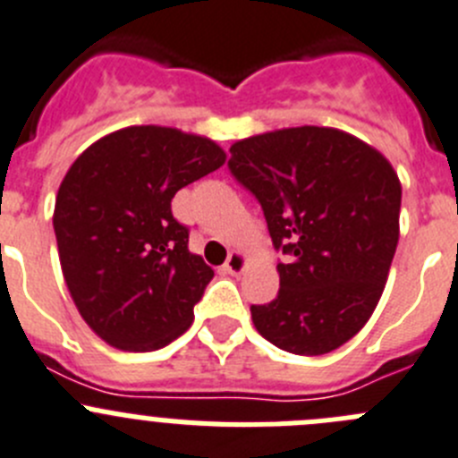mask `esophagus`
Segmentation results:
<instances>
[{
	"label": "esophagus",
	"mask_w": 458,
	"mask_h": 458,
	"mask_svg": "<svg viewBox=\"0 0 458 458\" xmlns=\"http://www.w3.org/2000/svg\"><path fill=\"white\" fill-rule=\"evenodd\" d=\"M245 267H247V256L242 254L241 250H233L232 254H229V259H226L225 272H229V274H233V276H236V274L245 272Z\"/></svg>",
	"instance_id": "obj_1"
}]
</instances>
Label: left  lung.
Here are the masks:
<instances>
[{
	"label": "left lung",
	"mask_w": 458,
	"mask_h": 458,
	"mask_svg": "<svg viewBox=\"0 0 458 458\" xmlns=\"http://www.w3.org/2000/svg\"><path fill=\"white\" fill-rule=\"evenodd\" d=\"M229 171L256 195L281 290L251 306L256 330L294 355H324L364 328L389 276L403 186L386 157L337 128L301 125L241 139Z\"/></svg>",
	"instance_id": "obj_1"
}]
</instances>
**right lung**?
<instances>
[{
	"mask_svg": "<svg viewBox=\"0 0 458 458\" xmlns=\"http://www.w3.org/2000/svg\"><path fill=\"white\" fill-rule=\"evenodd\" d=\"M225 159L199 134L130 125L73 161L55 195L54 232L69 294L103 342L157 351L193 324L213 269L189 251L171 202Z\"/></svg>",
	"mask_w": 458,
	"mask_h": 458,
	"instance_id": "add662e5",
	"label": "right lung"
}]
</instances>
